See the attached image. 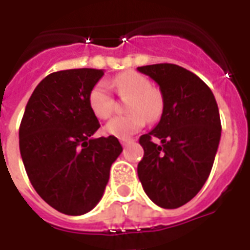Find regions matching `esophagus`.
Segmentation results:
<instances>
[{
  "mask_svg": "<svg viewBox=\"0 0 250 250\" xmlns=\"http://www.w3.org/2000/svg\"><path fill=\"white\" fill-rule=\"evenodd\" d=\"M131 142H132V139H130V138H123V139H120L122 146H125V145H128V143H131Z\"/></svg>",
  "mask_w": 250,
  "mask_h": 250,
  "instance_id": "34e87169",
  "label": "esophagus"
}]
</instances>
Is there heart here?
<instances>
[{
	"mask_svg": "<svg viewBox=\"0 0 250 250\" xmlns=\"http://www.w3.org/2000/svg\"><path fill=\"white\" fill-rule=\"evenodd\" d=\"M120 98L127 99L125 116L109 120L104 130L115 138H130L148 122H155L163 112L162 93L151 87V82L139 72L127 71L115 77L111 83ZM88 103L96 118L108 119L115 109V100L105 82H98L88 93Z\"/></svg>",
	"mask_w": 250,
	"mask_h": 250,
	"instance_id": "heart-1",
	"label": "heart"
}]
</instances>
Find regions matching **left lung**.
<instances>
[{
	"instance_id": "obj_1",
	"label": "left lung",
	"mask_w": 250,
	"mask_h": 250,
	"mask_svg": "<svg viewBox=\"0 0 250 250\" xmlns=\"http://www.w3.org/2000/svg\"><path fill=\"white\" fill-rule=\"evenodd\" d=\"M138 71L158 83L163 98L159 123L139 138L145 155L138 177L154 204L177 209L197 195L211 171L221 138L218 105L210 88L182 66L163 62Z\"/></svg>"
}]
</instances>
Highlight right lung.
<instances>
[{
	"label": "right lung",
	"mask_w": 250,
	"mask_h": 250,
	"mask_svg": "<svg viewBox=\"0 0 250 250\" xmlns=\"http://www.w3.org/2000/svg\"><path fill=\"white\" fill-rule=\"evenodd\" d=\"M103 69L79 68L42 79L20 125V152L37 194L53 209L82 215L102 199L109 168L122 152L118 138H96L100 127L88 103Z\"/></svg>",
	"instance_id": "1"
}]
</instances>
